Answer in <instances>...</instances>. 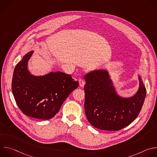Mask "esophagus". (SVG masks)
<instances>
[{
    "label": "esophagus",
    "mask_w": 157,
    "mask_h": 157,
    "mask_svg": "<svg viewBox=\"0 0 157 157\" xmlns=\"http://www.w3.org/2000/svg\"><path fill=\"white\" fill-rule=\"evenodd\" d=\"M79 86L81 87H83L85 84V81L82 79H80L79 81Z\"/></svg>",
    "instance_id": "1"
}]
</instances>
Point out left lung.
Listing matches in <instances>:
<instances>
[{"mask_svg": "<svg viewBox=\"0 0 157 157\" xmlns=\"http://www.w3.org/2000/svg\"><path fill=\"white\" fill-rule=\"evenodd\" d=\"M84 78V109L93 126L101 130L117 131L137 117L146 96V88L140 77L139 91L130 98H122L116 94L105 70L92 71Z\"/></svg>", "mask_w": 157, "mask_h": 157, "instance_id": "8db88e82", "label": "left lung"}]
</instances>
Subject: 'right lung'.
Listing matches in <instances>:
<instances>
[{
	"label": "right lung",
	"mask_w": 157,
	"mask_h": 157,
	"mask_svg": "<svg viewBox=\"0 0 157 157\" xmlns=\"http://www.w3.org/2000/svg\"><path fill=\"white\" fill-rule=\"evenodd\" d=\"M33 52L27 53L16 65L12 82L15 102L25 115L48 120L59 111L69 94L78 87L71 75L52 72L34 76L27 70V63Z\"/></svg>",
	"instance_id": "add662e5"
}]
</instances>
